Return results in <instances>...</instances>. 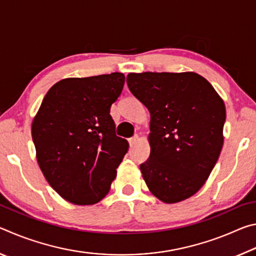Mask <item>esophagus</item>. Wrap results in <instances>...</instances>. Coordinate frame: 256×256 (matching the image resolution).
I'll list each match as a JSON object with an SVG mask.
<instances>
[{
    "mask_svg": "<svg viewBox=\"0 0 256 256\" xmlns=\"http://www.w3.org/2000/svg\"><path fill=\"white\" fill-rule=\"evenodd\" d=\"M138 140V136H132V138H128V144H130V146H133L134 144H136Z\"/></svg>",
    "mask_w": 256,
    "mask_h": 256,
    "instance_id": "esophagus-1",
    "label": "esophagus"
}]
</instances>
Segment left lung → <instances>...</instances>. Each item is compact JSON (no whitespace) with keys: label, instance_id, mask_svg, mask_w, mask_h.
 <instances>
[{"label":"left lung","instance_id":"8db88e82","mask_svg":"<svg viewBox=\"0 0 256 256\" xmlns=\"http://www.w3.org/2000/svg\"><path fill=\"white\" fill-rule=\"evenodd\" d=\"M130 92L150 112V156L140 170L164 203L194 196L214 170L224 144V102L194 72L128 73Z\"/></svg>","mask_w":256,"mask_h":256}]
</instances>
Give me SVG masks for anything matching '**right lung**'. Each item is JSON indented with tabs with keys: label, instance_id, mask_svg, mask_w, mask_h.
<instances>
[{
	"label": "right lung",
	"instance_id": "right-lung-1",
	"mask_svg": "<svg viewBox=\"0 0 256 256\" xmlns=\"http://www.w3.org/2000/svg\"><path fill=\"white\" fill-rule=\"evenodd\" d=\"M123 73L68 78L52 86L32 120L40 168L64 200L94 204L110 192L128 142L115 134L110 114Z\"/></svg>",
	"mask_w": 256,
	"mask_h": 256
}]
</instances>
